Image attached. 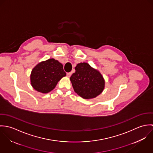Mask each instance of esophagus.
Instances as JSON below:
<instances>
[{"label":"esophagus","instance_id":"34e87169","mask_svg":"<svg viewBox=\"0 0 153 153\" xmlns=\"http://www.w3.org/2000/svg\"><path fill=\"white\" fill-rule=\"evenodd\" d=\"M71 74H72V72H68V73L66 74V75H67L68 77H70L71 75Z\"/></svg>","mask_w":153,"mask_h":153}]
</instances>
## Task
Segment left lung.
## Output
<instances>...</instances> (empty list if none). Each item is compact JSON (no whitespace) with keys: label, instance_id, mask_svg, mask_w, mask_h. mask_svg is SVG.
Masks as SVG:
<instances>
[{"label":"left lung","instance_id":"8db88e82","mask_svg":"<svg viewBox=\"0 0 153 153\" xmlns=\"http://www.w3.org/2000/svg\"><path fill=\"white\" fill-rule=\"evenodd\" d=\"M70 78L74 91L84 99L95 98L103 91L105 81L101 73L87 63L77 64Z\"/></svg>","mask_w":153,"mask_h":153}]
</instances>
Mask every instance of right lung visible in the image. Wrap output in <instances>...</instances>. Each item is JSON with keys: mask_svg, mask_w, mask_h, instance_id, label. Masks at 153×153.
Listing matches in <instances>:
<instances>
[{"mask_svg": "<svg viewBox=\"0 0 153 153\" xmlns=\"http://www.w3.org/2000/svg\"><path fill=\"white\" fill-rule=\"evenodd\" d=\"M66 76L63 65L53 58L35 66L30 74V82L36 91L46 94L53 90L58 81Z\"/></svg>", "mask_w": 153, "mask_h": 153, "instance_id": "right-lung-1", "label": "right lung"}]
</instances>
